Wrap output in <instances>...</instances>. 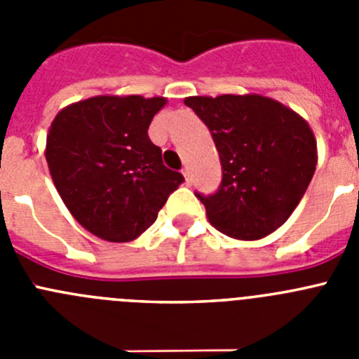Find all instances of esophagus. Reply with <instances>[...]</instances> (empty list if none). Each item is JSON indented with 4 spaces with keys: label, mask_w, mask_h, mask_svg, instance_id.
Returning <instances> with one entry per match:
<instances>
[{
    "label": "esophagus",
    "mask_w": 359,
    "mask_h": 359,
    "mask_svg": "<svg viewBox=\"0 0 359 359\" xmlns=\"http://www.w3.org/2000/svg\"><path fill=\"white\" fill-rule=\"evenodd\" d=\"M183 176H185V182L190 183V170L189 169H183Z\"/></svg>",
    "instance_id": "1"
}]
</instances>
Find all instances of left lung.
I'll use <instances>...</instances> for the list:
<instances>
[{
    "label": "left lung",
    "instance_id": "left-lung-1",
    "mask_svg": "<svg viewBox=\"0 0 359 359\" xmlns=\"http://www.w3.org/2000/svg\"><path fill=\"white\" fill-rule=\"evenodd\" d=\"M210 129L223 167L217 192L203 196L207 217L224 236L255 241L286 223L316 169V140L293 109L262 95L187 97Z\"/></svg>",
    "mask_w": 359,
    "mask_h": 359
}]
</instances>
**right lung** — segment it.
Listing matches in <instances>:
<instances>
[{"mask_svg": "<svg viewBox=\"0 0 359 359\" xmlns=\"http://www.w3.org/2000/svg\"><path fill=\"white\" fill-rule=\"evenodd\" d=\"M165 104L163 97L100 95L69 104L53 118L44 151L53 185L93 236L136 239L183 183L147 135Z\"/></svg>", "mask_w": 359, "mask_h": 359, "instance_id": "add662e5", "label": "right lung"}]
</instances>
